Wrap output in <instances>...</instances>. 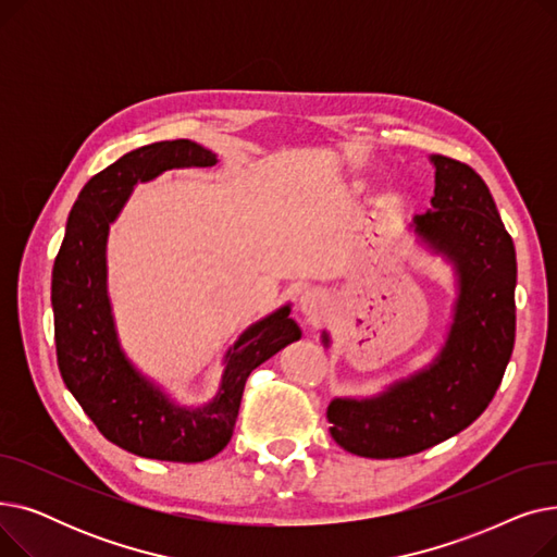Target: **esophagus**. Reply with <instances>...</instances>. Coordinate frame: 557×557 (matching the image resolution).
I'll return each mask as SVG.
<instances>
[{
  "label": "esophagus",
  "mask_w": 557,
  "mask_h": 557,
  "mask_svg": "<svg viewBox=\"0 0 557 557\" xmlns=\"http://www.w3.org/2000/svg\"><path fill=\"white\" fill-rule=\"evenodd\" d=\"M325 309H327V298L320 294V290H315V288L305 290L300 298V311L307 315L311 325H318V320L323 318Z\"/></svg>",
  "instance_id": "esophagus-1"
}]
</instances>
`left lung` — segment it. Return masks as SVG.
<instances>
[{"instance_id": "1", "label": "left lung", "mask_w": 557, "mask_h": 557, "mask_svg": "<svg viewBox=\"0 0 557 557\" xmlns=\"http://www.w3.org/2000/svg\"><path fill=\"white\" fill-rule=\"evenodd\" d=\"M431 162L433 208L416 216V230L456 261L460 296L449 341L426 372L384 397L330 404L332 437L366 458L420 454L470 426L499 388L515 347L512 237L470 164L447 156Z\"/></svg>"}]
</instances>
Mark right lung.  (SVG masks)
I'll list each match as a JSON object with an SVG mask.
<instances>
[{"mask_svg":"<svg viewBox=\"0 0 557 557\" xmlns=\"http://www.w3.org/2000/svg\"><path fill=\"white\" fill-rule=\"evenodd\" d=\"M216 162L189 139L156 141L122 156L81 189L53 261V336L63 382L110 443L144 458L200 462L216 456L234 433L248 374L300 338L288 307L250 327L230 349L216 399L200 411L173 406L120 352L106 296L108 225L137 181Z\"/></svg>","mask_w":557,"mask_h":557,"instance_id":"add662e5","label":"right lung"}]
</instances>
